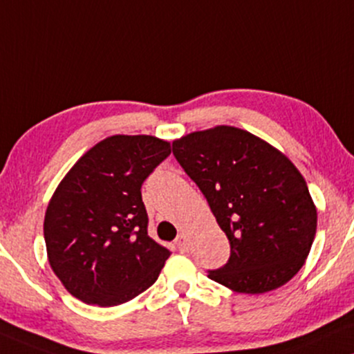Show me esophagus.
Returning a JSON list of instances; mask_svg holds the SVG:
<instances>
[{"mask_svg": "<svg viewBox=\"0 0 354 354\" xmlns=\"http://www.w3.org/2000/svg\"><path fill=\"white\" fill-rule=\"evenodd\" d=\"M176 248L180 252L189 251V243H187V238L184 236V234H180V236L176 239Z\"/></svg>", "mask_w": 354, "mask_h": 354, "instance_id": "esophagus-1", "label": "esophagus"}]
</instances>
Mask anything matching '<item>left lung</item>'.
I'll list each match as a JSON object with an SVG mask.
<instances>
[{
	"mask_svg": "<svg viewBox=\"0 0 354 354\" xmlns=\"http://www.w3.org/2000/svg\"><path fill=\"white\" fill-rule=\"evenodd\" d=\"M172 152L230 239L228 263L208 277L241 294H264L302 268L317 208L297 167L269 142L233 126L195 131Z\"/></svg>",
	"mask_w": 354,
	"mask_h": 354,
	"instance_id": "8db88e82",
	"label": "left lung"
}]
</instances>
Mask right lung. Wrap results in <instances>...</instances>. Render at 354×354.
Here are the masks:
<instances>
[{
	"label": "right lung",
	"instance_id": "obj_1",
	"mask_svg": "<svg viewBox=\"0 0 354 354\" xmlns=\"http://www.w3.org/2000/svg\"><path fill=\"white\" fill-rule=\"evenodd\" d=\"M169 154L159 138L116 134L62 178L47 205L44 239L52 270L73 297L115 307L157 281L170 251L147 234L141 187Z\"/></svg>",
	"mask_w": 354,
	"mask_h": 354
}]
</instances>
